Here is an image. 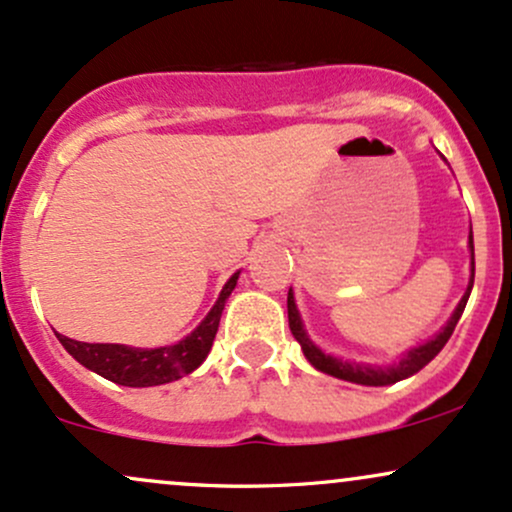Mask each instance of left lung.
<instances>
[{"instance_id":"8db88e82","label":"left lung","mask_w":512,"mask_h":512,"mask_svg":"<svg viewBox=\"0 0 512 512\" xmlns=\"http://www.w3.org/2000/svg\"><path fill=\"white\" fill-rule=\"evenodd\" d=\"M469 252H472V276H469V286H467V291H464L462 301L457 303L455 313H452L450 320L445 322L443 327H440L438 334H433L428 342L414 346V349H409V351H404V354L399 356V361L390 363V366H375V363H356V361H346V358H337L332 354H325V351H322L320 346H317L313 339L308 337V332H305L301 313H298V308H296V298H293V291L289 289V301H286V305H289L291 334L296 337V342L301 344L303 354L310 361V366L320 370V373L332 375V378L346 380V383H356V385H368V387L395 385V383H399V380L411 378V375L419 373L421 368L428 366V363H431L433 358L440 354V349L448 344L452 330H455V325L460 322V317L464 313V305H467V301H469V293H472V286H474V238H472V228H469Z\"/></svg>"}]
</instances>
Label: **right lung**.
I'll list each match as a JSON object with an SVG mask.
<instances>
[{
    "mask_svg": "<svg viewBox=\"0 0 512 512\" xmlns=\"http://www.w3.org/2000/svg\"><path fill=\"white\" fill-rule=\"evenodd\" d=\"M238 276L240 272L233 274L223 284L214 308L178 344L158 346V349H137V346L125 344L76 342V339L64 337V334H57V339L81 366L103 375L110 383L125 387H154L173 383V380H180L182 375H190L192 370H197L204 363V358L209 356L216 330H219L223 305H226L231 291L236 289Z\"/></svg>",
    "mask_w": 512,
    "mask_h": 512,
    "instance_id": "obj_1",
    "label": "right lung"
}]
</instances>
